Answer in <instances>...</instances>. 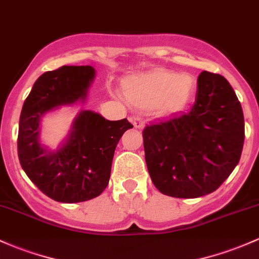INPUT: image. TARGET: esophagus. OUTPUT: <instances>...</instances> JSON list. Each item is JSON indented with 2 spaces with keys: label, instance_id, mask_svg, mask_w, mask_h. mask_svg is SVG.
<instances>
[{
  "label": "esophagus",
  "instance_id": "obj_1",
  "mask_svg": "<svg viewBox=\"0 0 259 259\" xmlns=\"http://www.w3.org/2000/svg\"><path fill=\"white\" fill-rule=\"evenodd\" d=\"M131 121H132L135 128H137V130H143L144 128V121L141 117H135V118L131 119Z\"/></svg>",
  "mask_w": 259,
  "mask_h": 259
}]
</instances>
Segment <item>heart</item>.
Listing matches in <instances>:
<instances>
[{
	"mask_svg": "<svg viewBox=\"0 0 259 259\" xmlns=\"http://www.w3.org/2000/svg\"><path fill=\"white\" fill-rule=\"evenodd\" d=\"M194 93L193 75L175 74L163 68L132 75L122 81V94L128 104L138 110H154L165 117L183 112Z\"/></svg>",
	"mask_w": 259,
	"mask_h": 259,
	"instance_id": "1",
	"label": "heart"
}]
</instances>
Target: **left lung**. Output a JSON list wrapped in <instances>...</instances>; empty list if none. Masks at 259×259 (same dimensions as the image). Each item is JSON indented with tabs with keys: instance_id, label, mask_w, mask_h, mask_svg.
<instances>
[{
	"instance_id": "obj_1",
	"label": "left lung",
	"mask_w": 259,
	"mask_h": 259,
	"mask_svg": "<svg viewBox=\"0 0 259 259\" xmlns=\"http://www.w3.org/2000/svg\"><path fill=\"white\" fill-rule=\"evenodd\" d=\"M243 141V112L232 86L208 71L197 77L188 115L143 131L153 184L164 195L182 199L213 193L240 162Z\"/></svg>"
}]
</instances>
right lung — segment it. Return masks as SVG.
Returning <instances> with one entry per match:
<instances>
[{"mask_svg":"<svg viewBox=\"0 0 259 259\" xmlns=\"http://www.w3.org/2000/svg\"><path fill=\"white\" fill-rule=\"evenodd\" d=\"M93 66H62L40 75L22 107L18 158L33 184L59 202H81L106 189L119 138L133 128L127 118L108 121L81 110L55 149L40 140L41 118L63 107L84 105L95 79Z\"/></svg>","mask_w":259,"mask_h":259,"instance_id":"add662e5","label":"right lung"}]
</instances>
